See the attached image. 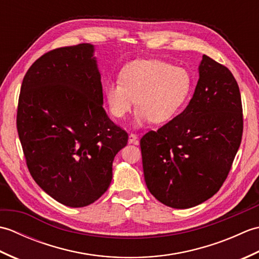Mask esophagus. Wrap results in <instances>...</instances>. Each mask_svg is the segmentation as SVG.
I'll return each instance as SVG.
<instances>
[{"mask_svg":"<svg viewBox=\"0 0 259 259\" xmlns=\"http://www.w3.org/2000/svg\"><path fill=\"white\" fill-rule=\"evenodd\" d=\"M129 144H135V145H138V137L135 134H130L129 135Z\"/></svg>","mask_w":259,"mask_h":259,"instance_id":"34e87169","label":"esophagus"}]
</instances>
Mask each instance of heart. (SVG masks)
<instances>
[{
  "instance_id": "obj_1",
  "label": "heart",
  "mask_w": 259,
  "mask_h": 259,
  "mask_svg": "<svg viewBox=\"0 0 259 259\" xmlns=\"http://www.w3.org/2000/svg\"><path fill=\"white\" fill-rule=\"evenodd\" d=\"M120 81H109L104 96L110 112L123 119L135 104V123L151 120L161 124L172 120L188 101L192 79L185 68L157 59H139L121 69Z\"/></svg>"
}]
</instances>
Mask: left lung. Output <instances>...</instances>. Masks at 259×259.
Returning a JSON list of instances; mask_svg holds the SVG:
<instances>
[{"mask_svg":"<svg viewBox=\"0 0 259 259\" xmlns=\"http://www.w3.org/2000/svg\"><path fill=\"white\" fill-rule=\"evenodd\" d=\"M237 81L225 65L202 56L195 93L183 112L140 140L145 180L171 208L199 205L221 189L243 136Z\"/></svg>","mask_w":259,"mask_h":259,"instance_id":"obj_1","label":"left lung"}]
</instances>
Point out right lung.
Returning <instances> with one entry per match:
<instances>
[{"label": "right lung", "mask_w": 259, "mask_h": 259, "mask_svg": "<svg viewBox=\"0 0 259 259\" xmlns=\"http://www.w3.org/2000/svg\"><path fill=\"white\" fill-rule=\"evenodd\" d=\"M93 46L58 48L25 73L16 128L35 183L65 206L98 200L112 179L128 134L109 119Z\"/></svg>", "instance_id": "right-lung-1"}]
</instances>
